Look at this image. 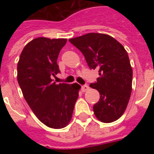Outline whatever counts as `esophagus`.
<instances>
[{"mask_svg": "<svg viewBox=\"0 0 154 154\" xmlns=\"http://www.w3.org/2000/svg\"><path fill=\"white\" fill-rule=\"evenodd\" d=\"M81 89H82V92H85V91H87L89 89V87H88L87 85H82Z\"/></svg>", "mask_w": 154, "mask_h": 154, "instance_id": "esophagus-1", "label": "esophagus"}]
</instances>
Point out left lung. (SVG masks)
I'll use <instances>...</instances> for the list:
<instances>
[{"mask_svg":"<svg viewBox=\"0 0 154 154\" xmlns=\"http://www.w3.org/2000/svg\"><path fill=\"white\" fill-rule=\"evenodd\" d=\"M69 42L82 53L90 69H98L100 77L90 87L100 92L93 111L101 122L110 123L125 112L132 91V67L121 44L110 35L89 33Z\"/></svg>","mask_w":154,"mask_h":154,"instance_id":"8db88e82","label":"left lung"}]
</instances>
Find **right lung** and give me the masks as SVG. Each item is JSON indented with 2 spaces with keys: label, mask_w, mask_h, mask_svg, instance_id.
Instances as JSON below:
<instances>
[{
  "label": "right lung",
  "mask_w": 154,
  "mask_h": 154,
  "mask_svg": "<svg viewBox=\"0 0 154 154\" xmlns=\"http://www.w3.org/2000/svg\"><path fill=\"white\" fill-rule=\"evenodd\" d=\"M66 38H36L24 48L17 65V80L23 96L41 122L53 129L68 125L81 86L57 84L58 54Z\"/></svg>",
  "instance_id": "obj_1"
}]
</instances>
